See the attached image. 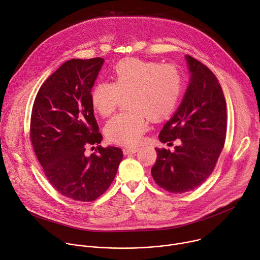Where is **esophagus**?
<instances>
[{
    "label": "esophagus",
    "mask_w": 260,
    "mask_h": 260,
    "mask_svg": "<svg viewBox=\"0 0 260 260\" xmlns=\"http://www.w3.org/2000/svg\"><path fill=\"white\" fill-rule=\"evenodd\" d=\"M122 151H123V154H124V155L134 154V153H136V152L139 151V148H136V147H134V148H123Z\"/></svg>",
    "instance_id": "obj_1"
}]
</instances>
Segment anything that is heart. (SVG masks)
Listing matches in <instances>:
<instances>
[{
	"mask_svg": "<svg viewBox=\"0 0 260 260\" xmlns=\"http://www.w3.org/2000/svg\"><path fill=\"white\" fill-rule=\"evenodd\" d=\"M113 82L99 81L91 92L93 108L110 116L127 97L128 111L119 113L105 125V136L113 144L135 146L148 128V118L158 122L168 118L180 103L184 79L174 64L138 58L119 61L113 68Z\"/></svg>",
	"mask_w": 260,
	"mask_h": 260,
	"instance_id": "heart-1",
	"label": "heart"
}]
</instances>
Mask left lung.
Segmentation results:
<instances>
[{
  "label": "left lung",
  "mask_w": 260,
  "mask_h": 260,
  "mask_svg": "<svg viewBox=\"0 0 260 260\" xmlns=\"http://www.w3.org/2000/svg\"><path fill=\"white\" fill-rule=\"evenodd\" d=\"M191 80L184 100L159 134L162 143L182 144L170 152L155 148L151 168L155 183L167 192L182 194L201 186L212 174L226 136V104L214 73L187 55Z\"/></svg>",
  "instance_id": "left-lung-1"
}]
</instances>
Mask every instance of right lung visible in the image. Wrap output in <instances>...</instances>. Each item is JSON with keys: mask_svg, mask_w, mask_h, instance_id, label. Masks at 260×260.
Masks as SVG:
<instances>
[{"mask_svg": "<svg viewBox=\"0 0 260 260\" xmlns=\"http://www.w3.org/2000/svg\"><path fill=\"white\" fill-rule=\"evenodd\" d=\"M104 59H71L41 85L34 102L29 138L43 171L63 196L91 202L113 182L123 153L102 147L91 102L92 88ZM97 144L91 156L86 146ZM94 148V147H93Z\"/></svg>", "mask_w": 260, "mask_h": 260, "instance_id": "1", "label": "right lung"}]
</instances>
